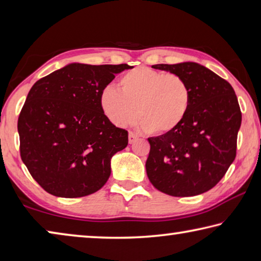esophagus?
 <instances>
[{
    "mask_svg": "<svg viewBox=\"0 0 261 261\" xmlns=\"http://www.w3.org/2000/svg\"><path fill=\"white\" fill-rule=\"evenodd\" d=\"M138 139H139V135H138V134L132 133V132H130L129 134H128V142H129L130 144H132V143H134L135 141L138 140Z\"/></svg>",
    "mask_w": 261,
    "mask_h": 261,
    "instance_id": "esophagus-1",
    "label": "esophagus"
}]
</instances>
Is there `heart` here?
Returning a JSON list of instances; mask_svg holds the SVG:
<instances>
[{
	"label": "heart",
	"mask_w": 261,
	"mask_h": 261,
	"mask_svg": "<svg viewBox=\"0 0 261 261\" xmlns=\"http://www.w3.org/2000/svg\"><path fill=\"white\" fill-rule=\"evenodd\" d=\"M120 90L104 87L99 107L108 120L117 127L136 121L152 135H168L179 128L191 105L189 86L181 76L150 67H136L119 80Z\"/></svg>",
	"instance_id": "heart-1"
}]
</instances>
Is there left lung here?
Returning a JSON list of instances; mask_svg holds the SVG:
<instances>
[{
  "label": "left lung",
  "instance_id": "1",
  "mask_svg": "<svg viewBox=\"0 0 261 261\" xmlns=\"http://www.w3.org/2000/svg\"><path fill=\"white\" fill-rule=\"evenodd\" d=\"M189 86L188 116L175 132L150 138L147 174L154 188L175 197L212 189L236 157L242 113L228 81L198 63L157 64Z\"/></svg>",
  "mask_w": 261,
  "mask_h": 261
}]
</instances>
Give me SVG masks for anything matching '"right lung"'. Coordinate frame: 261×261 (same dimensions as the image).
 Returning <instances> with one entry per match:
<instances>
[{
  "label": "right lung",
  "mask_w": 261,
  "mask_h": 261,
  "mask_svg": "<svg viewBox=\"0 0 261 261\" xmlns=\"http://www.w3.org/2000/svg\"><path fill=\"white\" fill-rule=\"evenodd\" d=\"M130 68L71 63L35 82L18 118L20 156L47 193L76 198L99 190L128 133L110 122L99 93Z\"/></svg>",
  "instance_id": "right-lung-1"
}]
</instances>
